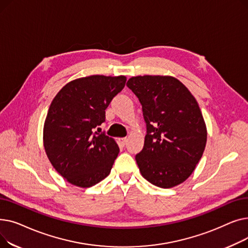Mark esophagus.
I'll return each mask as SVG.
<instances>
[{
	"label": "esophagus",
	"mask_w": 248,
	"mask_h": 248,
	"mask_svg": "<svg viewBox=\"0 0 248 248\" xmlns=\"http://www.w3.org/2000/svg\"><path fill=\"white\" fill-rule=\"evenodd\" d=\"M119 140H120V142H121L123 146H124L126 144V141H127V138H121Z\"/></svg>",
	"instance_id": "34e87169"
}]
</instances>
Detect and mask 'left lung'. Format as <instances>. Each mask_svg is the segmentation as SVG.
<instances>
[{"label": "left lung", "mask_w": 248, "mask_h": 248, "mask_svg": "<svg viewBox=\"0 0 248 248\" xmlns=\"http://www.w3.org/2000/svg\"><path fill=\"white\" fill-rule=\"evenodd\" d=\"M126 86L139 98L147 125L140 172L155 186L172 188L193 173L205 150L207 129L188 88L171 76H136Z\"/></svg>", "instance_id": "obj_1"}]
</instances>
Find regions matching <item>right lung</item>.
<instances>
[{"label": "right lung", "instance_id": "right-lung-1", "mask_svg": "<svg viewBox=\"0 0 248 248\" xmlns=\"http://www.w3.org/2000/svg\"><path fill=\"white\" fill-rule=\"evenodd\" d=\"M125 81L123 75L78 78L52 100L44 124V148L52 166L72 185L91 187L110 173L120 148L98 129Z\"/></svg>", "mask_w": 248, "mask_h": 248}]
</instances>
